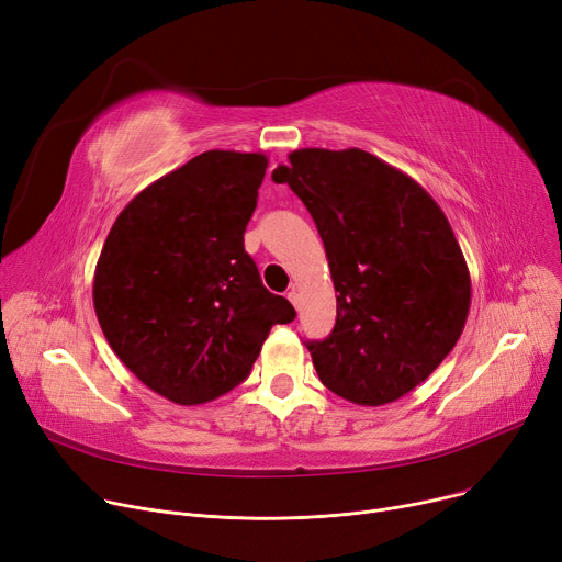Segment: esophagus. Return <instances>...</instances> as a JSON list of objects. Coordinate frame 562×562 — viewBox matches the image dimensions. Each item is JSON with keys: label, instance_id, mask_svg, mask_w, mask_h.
<instances>
[{"label": "esophagus", "instance_id": "obj_1", "mask_svg": "<svg viewBox=\"0 0 562 562\" xmlns=\"http://www.w3.org/2000/svg\"><path fill=\"white\" fill-rule=\"evenodd\" d=\"M286 299L291 301V305H293V307H296V310L301 307V296H299V291H296V289H291V291L286 293Z\"/></svg>", "mask_w": 562, "mask_h": 562}]
</instances>
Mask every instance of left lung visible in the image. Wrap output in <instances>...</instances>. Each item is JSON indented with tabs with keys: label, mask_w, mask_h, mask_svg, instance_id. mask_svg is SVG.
<instances>
[{
	"label": "left lung",
	"mask_w": 562,
	"mask_h": 562,
	"mask_svg": "<svg viewBox=\"0 0 562 562\" xmlns=\"http://www.w3.org/2000/svg\"><path fill=\"white\" fill-rule=\"evenodd\" d=\"M326 246L337 323L307 341L323 385L358 405H385L415 390L464 330L471 280L439 204L409 175L348 147H303L273 170Z\"/></svg>",
	"instance_id": "left-lung-1"
}]
</instances>
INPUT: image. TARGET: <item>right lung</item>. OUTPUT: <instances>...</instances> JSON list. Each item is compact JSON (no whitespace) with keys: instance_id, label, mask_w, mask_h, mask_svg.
I'll list each match as a JSON object with an SVG mask.
<instances>
[{"instance_id":"right-lung-1","label":"right lung","mask_w":562,"mask_h":562,"mask_svg":"<svg viewBox=\"0 0 562 562\" xmlns=\"http://www.w3.org/2000/svg\"><path fill=\"white\" fill-rule=\"evenodd\" d=\"M266 166L261 153L193 157L125 206L100 252L93 305L109 346L177 405L234 390L276 323L296 316L244 248Z\"/></svg>"}]
</instances>
